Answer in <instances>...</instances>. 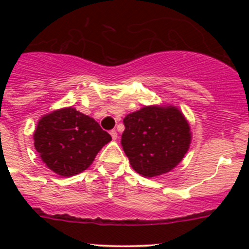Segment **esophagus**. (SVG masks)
<instances>
[{"label": "esophagus", "instance_id": "obj_1", "mask_svg": "<svg viewBox=\"0 0 249 249\" xmlns=\"http://www.w3.org/2000/svg\"><path fill=\"white\" fill-rule=\"evenodd\" d=\"M109 134H110V136H112L113 140H117L118 139V132L115 131V130H112V131H110Z\"/></svg>", "mask_w": 249, "mask_h": 249}]
</instances>
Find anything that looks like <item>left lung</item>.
Instances as JSON below:
<instances>
[{
	"label": "left lung",
	"mask_w": 249,
	"mask_h": 249,
	"mask_svg": "<svg viewBox=\"0 0 249 249\" xmlns=\"http://www.w3.org/2000/svg\"><path fill=\"white\" fill-rule=\"evenodd\" d=\"M123 122V149L132 169L143 177L170 172L189 149L190 126L177 107L144 106Z\"/></svg>",
	"instance_id": "obj_1"
}]
</instances>
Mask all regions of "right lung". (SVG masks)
I'll list each match as a JSON object with an SVG mask.
<instances>
[{
    "label": "right lung",
    "instance_id": "right-lung-1",
    "mask_svg": "<svg viewBox=\"0 0 249 249\" xmlns=\"http://www.w3.org/2000/svg\"><path fill=\"white\" fill-rule=\"evenodd\" d=\"M34 140L42 161L57 175L70 177L87 170L112 137L89 115L67 107L43 115Z\"/></svg>",
    "mask_w": 249,
    "mask_h": 249
}]
</instances>
